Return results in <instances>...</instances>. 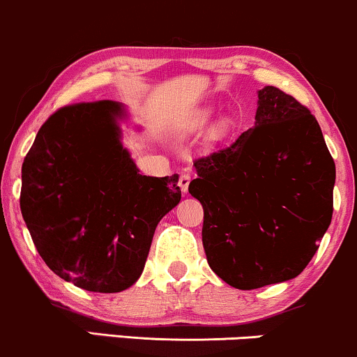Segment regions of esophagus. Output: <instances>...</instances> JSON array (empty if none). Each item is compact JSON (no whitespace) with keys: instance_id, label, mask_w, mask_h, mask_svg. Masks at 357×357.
<instances>
[{"instance_id":"1","label":"esophagus","mask_w":357,"mask_h":357,"mask_svg":"<svg viewBox=\"0 0 357 357\" xmlns=\"http://www.w3.org/2000/svg\"><path fill=\"white\" fill-rule=\"evenodd\" d=\"M190 183H191V174L190 173H183L181 176H179V188H181L183 192L188 191V188H190Z\"/></svg>"}]
</instances>
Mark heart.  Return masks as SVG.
<instances>
[{
	"instance_id": "1",
	"label": "heart",
	"mask_w": 357,
	"mask_h": 357,
	"mask_svg": "<svg viewBox=\"0 0 357 357\" xmlns=\"http://www.w3.org/2000/svg\"><path fill=\"white\" fill-rule=\"evenodd\" d=\"M209 113H199L196 116V119H192V126H201V124L208 121Z\"/></svg>"
}]
</instances>
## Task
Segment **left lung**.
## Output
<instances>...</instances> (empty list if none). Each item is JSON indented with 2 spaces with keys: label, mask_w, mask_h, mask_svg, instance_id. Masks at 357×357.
<instances>
[{
  "label": "left lung",
  "mask_w": 357,
  "mask_h": 357,
  "mask_svg": "<svg viewBox=\"0 0 357 357\" xmlns=\"http://www.w3.org/2000/svg\"><path fill=\"white\" fill-rule=\"evenodd\" d=\"M255 126L196 158L190 192L204 209L203 246L214 273L257 289L303 273L333 218L336 166L319 123L274 86L257 93Z\"/></svg>",
  "instance_id": "1"
}]
</instances>
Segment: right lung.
<instances>
[{
    "mask_svg": "<svg viewBox=\"0 0 357 357\" xmlns=\"http://www.w3.org/2000/svg\"><path fill=\"white\" fill-rule=\"evenodd\" d=\"M121 105L54 111L21 169L20 206L48 268L93 293H119L144 269L158 222L181 199L178 174H139L119 141Z\"/></svg>",
    "mask_w": 357,
    "mask_h": 357,
    "instance_id": "1",
    "label": "right lung"
}]
</instances>
